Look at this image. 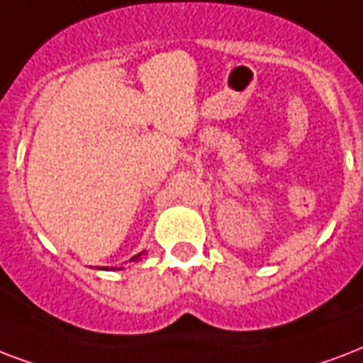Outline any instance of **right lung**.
Here are the masks:
<instances>
[{
    "instance_id": "obj_1",
    "label": "right lung",
    "mask_w": 363,
    "mask_h": 363,
    "mask_svg": "<svg viewBox=\"0 0 363 363\" xmlns=\"http://www.w3.org/2000/svg\"><path fill=\"white\" fill-rule=\"evenodd\" d=\"M140 255H143V253H138V255H135V257H133L131 261H138V259H140ZM104 270H108V268H104Z\"/></svg>"
}]
</instances>
